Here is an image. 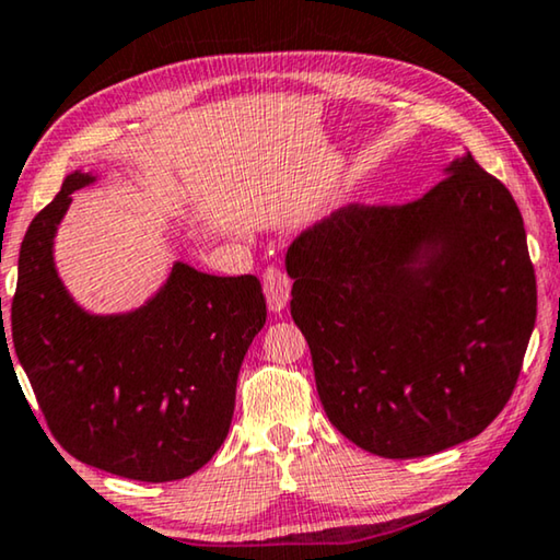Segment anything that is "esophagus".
<instances>
[{
  "instance_id": "34e87169",
  "label": "esophagus",
  "mask_w": 560,
  "mask_h": 560,
  "mask_svg": "<svg viewBox=\"0 0 560 560\" xmlns=\"http://www.w3.org/2000/svg\"><path fill=\"white\" fill-rule=\"evenodd\" d=\"M262 288H265V298L267 305H270L272 313L285 311L288 300H290V278L285 272H280L278 267H267L262 272Z\"/></svg>"
}]
</instances>
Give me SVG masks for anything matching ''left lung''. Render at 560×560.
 I'll use <instances>...</instances> for the list:
<instances>
[{"mask_svg": "<svg viewBox=\"0 0 560 560\" xmlns=\"http://www.w3.org/2000/svg\"><path fill=\"white\" fill-rule=\"evenodd\" d=\"M404 207H348L285 255L323 409L378 457L472 440L513 394L536 272L513 194L465 151Z\"/></svg>", "mask_w": 560, "mask_h": 560, "instance_id": "left-lung-1", "label": "left lung"}]
</instances>
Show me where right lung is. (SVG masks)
I'll return each instance as SVG.
<instances>
[{
    "mask_svg": "<svg viewBox=\"0 0 560 560\" xmlns=\"http://www.w3.org/2000/svg\"><path fill=\"white\" fill-rule=\"evenodd\" d=\"M98 182L70 172L24 234L14 351L72 457L128 480H182L230 432L240 366L267 318L262 285L255 275L220 278L176 260L139 307L88 311L60 278L55 237L72 194ZM0 338L4 346V328Z\"/></svg>",
    "mask_w": 560,
    "mask_h": 560,
    "instance_id": "1",
    "label": "right lung"
}]
</instances>
